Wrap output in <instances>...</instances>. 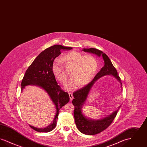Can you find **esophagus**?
<instances>
[{
    "instance_id": "esophagus-1",
    "label": "esophagus",
    "mask_w": 147,
    "mask_h": 147,
    "mask_svg": "<svg viewBox=\"0 0 147 147\" xmlns=\"http://www.w3.org/2000/svg\"><path fill=\"white\" fill-rule=\"evenodd\" d=\"M69 98H70V100L71 101L73 100V95H72V94L71 92H69Z\"/></svg>"
}]
</instances>
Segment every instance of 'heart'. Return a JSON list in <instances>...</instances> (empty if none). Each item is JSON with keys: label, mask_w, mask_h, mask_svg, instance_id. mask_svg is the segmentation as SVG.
I'll list each match as a JSON object with an SVG mask.
<instances>
[{"label": "heart", "mask_w": 147, "mask_h": 147, "mask_svg": "<svg viewBox=\"0 0 147 147\" xmlns=\"http://www.w3.org/2000/svg\"><path fill=\"white\" fill-rule=\"evenodd\" d=\"M61 61L66 67L71 68L70 79L65 85V89L71 91L76 89L78 85L88 84L94 77L97 68L98 62L94 56L85 55L77 51H71L63 56ZM60 60L56 59L52 65L53 75L61 83H65L68 74L64 69Z\"/></svg>", "instance_id": "1"}]
</instances>
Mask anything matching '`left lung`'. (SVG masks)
Returning a JSON list of instances; mask_svg holds the SVG:
<instances>
[{
    "mask_svg": "<svg viewBox=\"0 0 147 147\" xmlns=\"http://www.w3.org/2000/svg\"><path fill=\"white\" fill-rule=\"evenodd\" d=\"M83 51L95 54L99 57L101 56L104 61V66L98 72L91 82L82 89L74 92L73 94L74 98L72 101V103L74 106V115L78 129L80 132L85 134L94 135L104 131L111 124L112 121L116 116L121 106L118 107L117 110L112 112L111 115L102 119L95 120L88 118L83 112V107L86 102L91 88L98 79L106 75H111L115 77L121 84L122 90V84L116 68L113 65L109 57L103 52L92 48L84 49Z\"/></svg>",
    "mask_w": 147,
    "mask_h": 147,
    "instance_id": "8db88e82",
    "label": "left lung"
}]
</instances>
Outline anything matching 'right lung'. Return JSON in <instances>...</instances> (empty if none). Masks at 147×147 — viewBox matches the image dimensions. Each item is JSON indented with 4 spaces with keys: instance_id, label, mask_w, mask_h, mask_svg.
I'll return each instance as SVG.
<instances>
[{
    "instance_id": "add662e5",
    "label": "right lung",
    "mask_w": 147,
    "mask_h": 147,
    "mask_svg": "<svg viewBox=\"0 0 147 147\" xmlns=\"http://www.w3.org/2000/svg\"><path fill=\"white\" fill-rule=\"evenodd\" d=\"M72 47L56 45L42 51L28 67L21 82V92L28 85L38 86L46 91L56 107V115L52 122L46 128H38L29 125L36 131L49 132L56 126L60 109L69 101V96L62 90L56 82L52 70V65L56 57L61 54V51L70 50Z\"/></svg>"
}]
</instances>
